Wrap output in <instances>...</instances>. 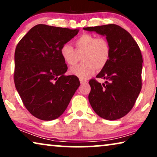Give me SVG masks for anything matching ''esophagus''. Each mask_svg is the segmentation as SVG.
Returning <instances> with one entry per match:
<instances>
[{
	"label": "esophagus",
	"instance_id": "1",
	"mask_svg": "<svg viewBox=\"0 0 157 157\" xmlns=\"http://www.w3.org/2000/svg\"><path fill=\"white\" fill-rule=\"evenodd\" d=\"M80 82H81V84H85V83H87V81L85 80H83V79H80Z\"/></svg>",
	"mask_w": 157,
	"mask_h": 157
}]
</instances>
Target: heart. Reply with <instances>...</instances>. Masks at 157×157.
<instances>
[{"label":"heart","mask_w":157,"mask_h":157,"mask_svg":"<svg viewBox=\"0 0 157 157\" xmlns=\"http://www.w3.org/2000/svg\"><path fill=\"white\" fill-rule=\"evenodd\" d=\"M76 50L69 44H64L61 48V54L68 65L74 66L80 61L82 63L71 68V74L81 79H87L96 68L101 70L108 63L111 56V46L104 37H96L84 33L74 42Z\"/></svg>","instance_id":"obj_1"}]
</instances>
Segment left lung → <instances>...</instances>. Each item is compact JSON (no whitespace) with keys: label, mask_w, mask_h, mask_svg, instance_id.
Listing matches in <instances>:
<instances>
[{"label":"left lung","mask_w":157,"mask_h":157,"mask_svg":"<svg viewBox=\"0 0 157 157\" xmlns=\"http://www.w3.org/2000/svg\"><path fill=\"white\" fill-rule=\"evenodd\" d=\"M106 36L111 46L110 59L96 76L101 84L89 81V101L94 111L106 120H117L127 114L134 106L142 86V56L132 35L116 24L83 28Z\"/></svg>","instance_id":"left-lung-1"}]
</instances>
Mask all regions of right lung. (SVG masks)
<instances>
[{"label":"right lung","instance_id":"obj_1","mask_svg":"<svg viewBox=\"0 0 157 157\" xmlns=\"http://www.w3.org/2000/svg\"><path fill=\"white\" fill-rule=\"evenodd\" d=\"M78 31L38 24L17 44L15 86L25 108L38 119L59 118L80 86L78 77L64 75L68 67L61 54V46Z\"/></svg>","mask_w":157,"mask_h":157}]
</instances>
